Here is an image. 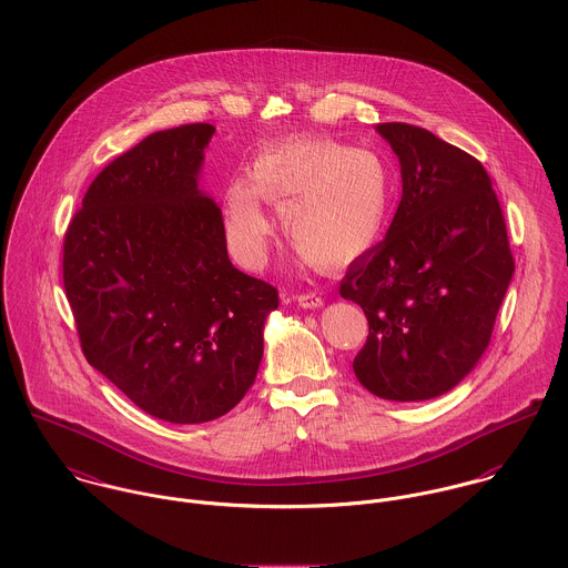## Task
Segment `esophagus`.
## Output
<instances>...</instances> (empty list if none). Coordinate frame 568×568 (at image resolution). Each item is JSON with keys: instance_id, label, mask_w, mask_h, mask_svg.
Here are the masks:
<instances>
[{"instance_id": "esophagus-1", "label": "esophagus", "mask_w": 568, "mask_h": 568, "mask_svg": "<svg viewBox=\"0 0 568 568\" xmlns=\"http://www.w3.org/2000/svg\"><path fill=\"white\" fill-rule=\"evenodd\" d=\"M296 301H298V305H301L303 310H315V307H322V303H324L317 294H312V292H307V294H298V296H296Z\"/></svg>"}]
</instances>
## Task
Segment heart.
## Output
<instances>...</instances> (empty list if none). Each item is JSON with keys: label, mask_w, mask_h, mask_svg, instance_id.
I'll use <instances>...</instances> for the list:
<instances>
[{"label": "heart", "mask_w": 568, "mask_h": 568, "mask_svg": "<svg viewBox=\"0 0 568 568\" xmlns=\"http://www.w3.org/2000/svg\"><path fill=\"white\" fill-rule=\"evenodd\" d=\"M261 200L281 209L292 246L315 263H346L383 237L392 213V185L375 150L326 136H292L263 145L251 181L224 191V231L233 256L256 270L267 258L272 220Z\"/></svg>", "instance_id": "1"}]
</instances>
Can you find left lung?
<instances>
[{
    "mask_svg": "<svg viewBox=\"0 0 568 568\" xmlns=\"http://www.w3.org/2000/svg\"><path fill=\"white\" fill-rule=\"evenodd\" d=\"M400 163L403 197L385 240L359 256L339 296L368 317L353 362L387 400L455 387L490 344L514 274L504 211L484 165L434 132L378 124Z\"/></svg>",
    "mask_w": 568,
    "mask_h": 568,
    "instance_id": "obj_1",
    "label": "left lung"
}]
</instances>
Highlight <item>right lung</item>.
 I'll return each instance as SVG.
<instances>
[{
	"mask_svg": "<svg viewBox=\"0 0 568 568\" xmlns=\"http://www.w3.org/2000/svg\"><path fill=\"white\" fill-rule=\"evenodd\" d=\"M215 128L148 134L89 185L63 244V285L87 362L154 418L195 425L251 389L274 285L226 253L197 190Z\"/></svg>",
	"mask_w": 568,
	"mask_h": 568,
	"instance_id": "1",
	"label": "right lung"
}]
</instances>
